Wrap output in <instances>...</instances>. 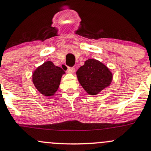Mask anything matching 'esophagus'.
I'll list each match as a JSON object with an SVG mask.
<instances>
[{
  "mask_svg": "<svg viewBox=\"0 0 151 151\" xmlns=\"http://www.w3.org/2000/svg\"><path fill=\"white\" fill-rule=\"evenodd\" d=\"M74 71H75V68L74 67H68L67 70H66L68 73H74Z\"/></svg>",
  "mask_w": 151,
  "mask_h": 151,
  "instance_id": "esophagus-1",
  "label": "esophagus"
}]
</instances>
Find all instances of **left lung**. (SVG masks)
Listing matches in <instances>:
<instances>
[{
    "mask_svg": "<svg viewBox=\"0 0 151 151\" xmlns=\"http://www.w3.org/2000/svg\"><path fill=\"white\" fill-rule=\"evenodd\" d=\"M79 82L90 95H97L110 85L112 74L105 65L95 59H88L77 71Z\"/></svg>",
    "mask_w": 151,
    "mask_h": 151,
    "instance_id": "1",
    "label": "left lung"
}]
</instances>
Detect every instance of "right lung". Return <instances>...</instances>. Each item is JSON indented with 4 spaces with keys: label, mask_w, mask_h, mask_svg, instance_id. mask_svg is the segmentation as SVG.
<instances>
[{
    "label": "right lung",
    "mask_w": 151,
    "mask_h": 151,
    "mask_svg": "<svg viewBox=\"0 0 151 151\" xmlns=\"http://www.w3.org/2000/svg\"><path fill=\"white\" fill-rule=\"evenodd\" d=\"M63 74L65 72L61 67L55 66L51 61H46L35 71L33 83L44 96H53L58 90Z\"/></svg>",
    "instance_id": "obj_1"
}]
</instances>
